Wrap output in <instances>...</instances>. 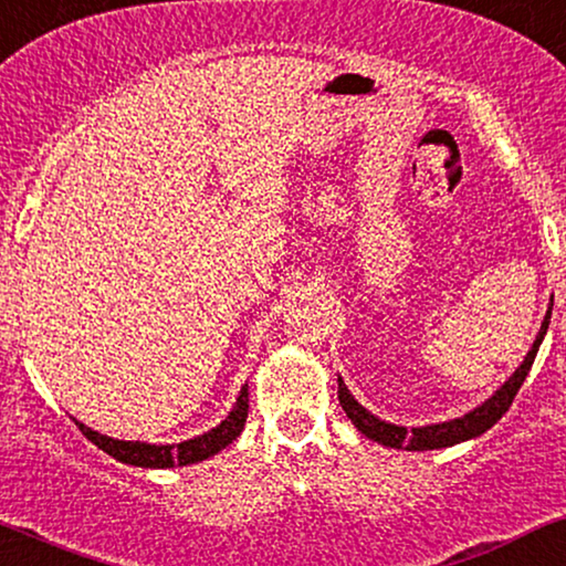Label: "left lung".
Instances as JSON below:
<instances>
[{
	"label": "left lung",
	"mask_w": 566,
	"mask_h": 566,
	"mask_svg": "<svg viewBox=\"0 0 566 566\" xmlns=\"http://www.w3.org/2000/svg\"><path fill=\"white\" fill-rule=\"evenodd\" d=\"M548 321H552V307L546 311V318H544V323H541L536 342H533L531 352L525 354L523 365H520L517 370L512 373V378L504 382V386L496 390L492 398H486V401L476 406L473 411L463 413L461 419H450V421H442V424H427V427H411V429L398 427V424H388V421L373 417V413L367 411L365 406L354 401V396L349 394V388L344 386L342 378H338V403H342L346 417L352 419V424L357 427L361 434L370 437V440L380 442V446H386V448L437 450V448L458 446V442L484 434L486 429H492L496 421L504 417V411H507L512 406V398L517 396V390H520V386H523V380L528 378L533 359H536V354H538V346L546 336Z\"/></svg>",
	"instance_id": "8db88e82"
}]
</instances>
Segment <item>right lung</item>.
Wrapping results in <instances>:
<instances>
[{
    "instance_id": "right-lung-1",
    "label": "right lung",
    "mask_w": 566,
    "mask_h": 566,
    "mask_svg": "<svg viewBox=\"0 0 566 566\" xmlns=\"http://www.w3.org/2000/svg\"><path fill=\"white\" fill-rule=\"evenodd\" d=\"M248 419V386L240 388V396L232 411L209 432L193 437V440L178 442V446H147V442H132V440H113L95 429L80 424V432L87 437L90 442H95L103 453H108L120 463L142 465V469H172V465H188L207 461L220 453L222 448H228L235 437L243 432Z\"/></svg>"
}]
</instances>
